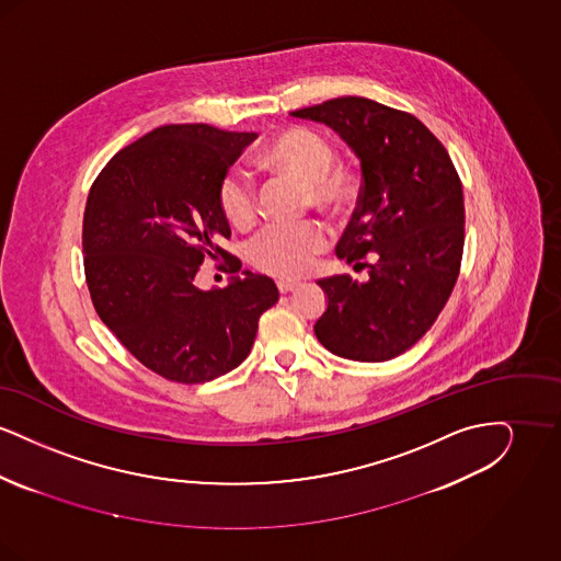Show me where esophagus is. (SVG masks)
Returning a JSON list of instances; mask_svg holds the SVG:
<instances>
[{
	"instance_id": "34e87169",
	"label": "esophagus",
	"mask_w": 561,
	"mask_h": 561,
	"mask_svg": "<svg viewBox=\"0 0 561 561\" xmlns=\"http://www.w3.org/2000/svg\"><path fill=\"white\" fill-rule=\"evenodd\" d=\"M300 286V282H294V279H277V290L282 294L293 293Z\"/></svg>"
}]
</instances>
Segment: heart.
<instances>
[{
    "label": "heart",
    "mask_w": 561,
    "mask_h": 561,
    "mask_svg": "<svg viewBox=\"0 0 561 561\" xmlns=\"http://www.w3.org/2000/svg\"><path fill=\"white\" fill-rule=\"evenodd\" d=\"M259 168L302 185L305 199L330 213H341L357 191L355 172L334 163L332 142L311 128L293 126L275 134L256 156ZM218 206L236 229H250L259 216L256 193L238 174H227L218 187ZM328 229L320 220L268 225L250 241L252 265L275 277H298L313 267L328 248Z\"/></svg>",
    "instance_id": "heart-1"
}]
</instances>
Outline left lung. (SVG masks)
<instances>
[{"label": "left lung", "instance_id": "8db88e82", "mask_svg": "<svg viewBox=\"0 0 561 561\" xmlns=\"http://www.w3.org/2000/svg\"><path fill=\"white\" fill-rule=\"evenodd\" d=\"M290 115L341 134L364 174L336 256L368 268V282L351 275L318 282L328 309L316 336L353 362L393 359L425 336L458 279L465 245L458 172L437 136L400 108L341 96Z\"/></svg>", "mask_w": 561, "mask_h": 561}]
</instances>
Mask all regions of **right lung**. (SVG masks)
<instances>
[{"label":"right lung","mask_w":561,"mask_h":561,"mask_svg":"<svg viewBox=\"0 0 561 561\" xmlns=\"http://www.w3.org/2000/svg\"><path fill=\"white\" fill-rule=\"evenodd\" d=\"M208 124H170L115 153L92 183L83 213V273L99 318L134 357L172 382L231 373L254 345L259 320L279 293L245 271L227 288L199 290L204 261L240 259L218 187L256 138Z\"/></svg>","instance_id":"1"}]
</instances>
